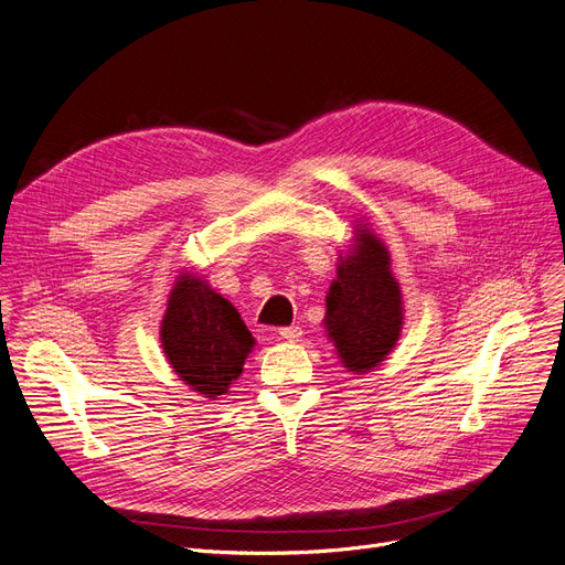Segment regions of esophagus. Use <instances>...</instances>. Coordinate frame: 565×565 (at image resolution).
I'll return each mask as SVG.
<instances>
[{
    "instance_id": "esophagus-1",
    "label": "esophagus",
    "mask_w": 565,
    "mask_h": 565,
    "mask_svg": "<svg viewBox=\"0 0 565 565\" xmlns=\"http://www.w3.org/2000/svg\"><path fill=\"white\" fill-rule=\"evenodd\" d=\"M279 335L288 342H296L302 335V328L300 326H284V328H279Z\"/></svg>"
}]
</instances>
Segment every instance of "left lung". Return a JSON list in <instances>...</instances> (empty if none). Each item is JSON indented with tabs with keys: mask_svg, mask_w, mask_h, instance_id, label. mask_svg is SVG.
I'll return each mask as SVG.
<instances>
[{
	"mask_svg": "<svg viewBox=\"0 0 565 565\" xmlns=\"http://www.w3.org/2000/svg\"><path fill=\"white\" fill-rule=\"evenodd\" d=\"M326 328L344 367H377L401 335V288L388 267L384 244L359 230L351 256L340 263L338 279L326 298Z\"/></svg>",
	"mask_w": 565,
	"mask_h": 565,
	"instance_id": "obj_1",
	"label": "left lung"
}]
</instances>
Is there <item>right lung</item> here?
Instances as JSON below:
<instances>
[{
	"mask_svg": "<svg viewBox=\"0 0 565 565\" xmlns=\"http://www.w3.org/2000/svg\"><path fill=\"white\" fill-rule=\"evenodd\" d=\"M160 340L174 372L204 398L227 391L254 347L239 311L193 275L174 284Z\"/></svg>",
	"mask_w": 565,
	"mask_h": 565,
	"instance_id": "add662e5",
	"label": "right lung"
}]
</instances>
